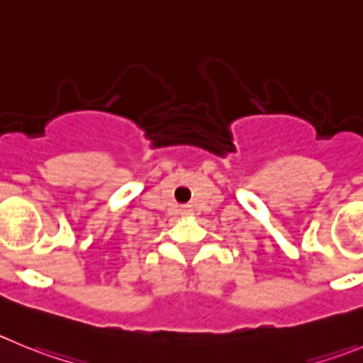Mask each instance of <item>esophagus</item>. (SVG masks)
Here are the masks:
<instances>
[{"instance_id":"1","label":"esophagus","mask_w":363,"mask_h":363,"mask_svg":"<svg viewBox=\"0 0 363 363\" xmlns=\"http://www.w3.org/2000/svg\"><path fill=\"white\" fill-rule=\"evenodd\" d=\"M182 213H189V208L186 206V208H182Z\"/></svg>"}]
</instances>
